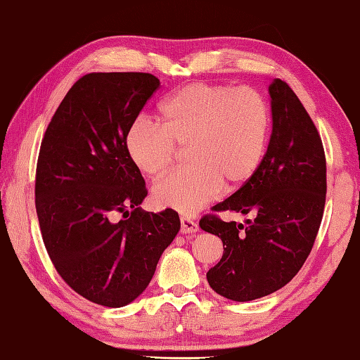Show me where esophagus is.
Returning <instances> with one entry per match:
<instances>
[{
  "mask_svg": "<svg viewBox=\"0 0 360 360\" xmlns=\"http://www.w3.org/2000/svg\"><path fill=\"white\" fill-rule=\"evenodd\" d=\"M180 231L183 234H194L199 231V225H197V222H194L193 219H189L186 216L180 217Z\"/></svg>",
  "mask_w": 360,
  "mask_h": 360,
  "instance_id": "34e87169",
  "label": "esophagus"
}]
</instances>
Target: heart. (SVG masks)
<instances>
[{
  "mask_svg": "<svg viewBox=\"0 0 360 360\" xmlns=\"http://www.w3.org/2000/svg\"><path fill=\"white\" fill-rule=\"evenodd\" d=\"M270 135V110L250 86L195 82L161 101L157 126L138 120L124 146L139 172L158 179L172 166L177 148L189 165L153 186L160 207L195 212L226 183L242 186L258 172Z\"/></svg>",
  "mask_w": 360,
  "mask_h": 360,
  "instance_id": "1",
  "label": "heart"
}]
</instances>
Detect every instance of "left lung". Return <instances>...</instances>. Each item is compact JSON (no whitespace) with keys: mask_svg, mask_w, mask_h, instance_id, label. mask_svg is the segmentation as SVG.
<instances>
[{"mask_svg":"<svg viewBox=\"0 0 360 360\" xmlns=\"http://www.w3.org/2000/svg\"><path fill=\"white\" fill-rule=\"evenodd\" d=\"M272 135L258 172L211 210L250 214L247 225L200 219V229L224 242V256L208 270L212 290L250 302L281 289L309 256L326 200V157L317 127L281 79L269 86Z\"/></svg>","mask_w":360,"mask_h":360,"instance_id":"left-lung-1","label":"left lung"}]
</instances>
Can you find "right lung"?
Returning <instances> with one entry per match:
<instances>
[{"mask_svg":"<svg viewBox=\"0 0 360 360\" xmlns=\"http://www.w3.org/2000/svg\"><path fill=\"white\" fill-rule=\"evenodd\" d=\"M158 88L149 72L85 75L41 139L35 210L43 242L63 281L101 306L121 307L141 295L180 230L177 211L138 207L148 189L124 146Z\"/></svg>","mask_w":360,"mask_h":360,"instance_id":"obj_1","label":"right lung"}]
</instances>
